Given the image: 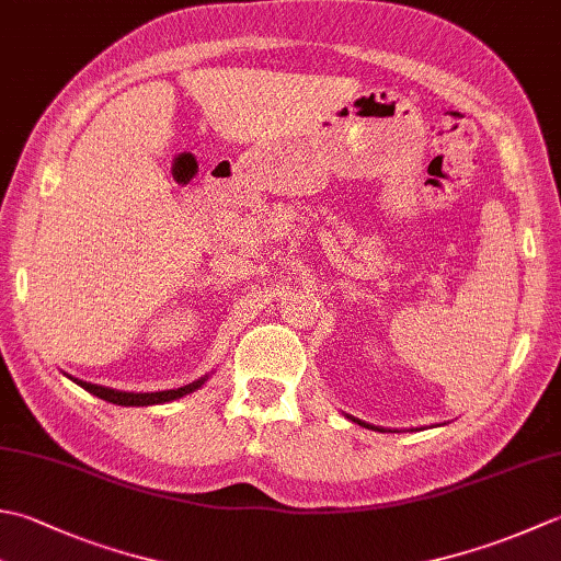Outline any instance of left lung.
Masks as SVG:
<instances>
[{
  "label": "left lung",
  "instance_id": "8db88e82",
  "mask_svg": "<svg viewBox=\"0 0 561 561\" xmlns=\"http://www.w3.org/2000/svg\"><path fill=\"white\" fill-rule=\"evenodd\" d=\"M350 421H355V423H359L362 427H375V431H383V427H377V425H369V423H365V421H357V419H353V415H347Z\"/></svg>",
  "mask_w": 561,
  "mask_h": 561
}]
</instances>
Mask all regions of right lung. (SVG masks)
Masks as SVG:
<instances>
[{"mask_svg": "<svg viewBox=\"0 0 561 561\" xmlns=\"http://www.w3.org/2000/svg\"><path fill=\"white\" fill-rule=\"evenodd\" d=\"M70 377V375H68ZM75 383H80L84 391L94 393V397L104 399L108 403H116V405H156V403H164V401H174V399H182L186 393H192L202 387V383L208 377L196 379L192 383H186V387L180 389H168V391H148V393H134V391H116V389H108V387H99V383H90V381H82V379H75L70 377Z\"/></svg>", "mask_w": 561, "mask_h": 561, "instance_id": "right-lung-1", "label": "right lung"}]
</instances>
